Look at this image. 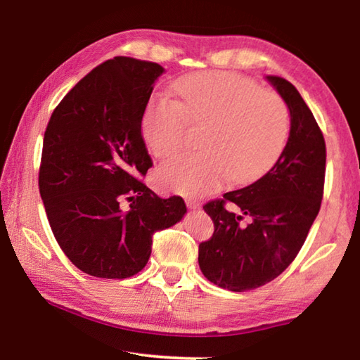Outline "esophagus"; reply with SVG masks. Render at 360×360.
<instances>
[{
	"label": "esophagus",
	"mask_w": 360,
	"mask_h": 360,
	"mask_svg": "<svg viewBox=\"0 0 360 360\" xmlns=\"http://www.w3.org/2000/svg\"><path fill=\"white\" fill-rule=\"evenodd\" d=\"M186 205H187V208H198L200 202H198V200H195V198H187Z\"/></svg>",
	"instance_id": "1"
}]
</instances>
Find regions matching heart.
Masks as SVG:
<instances>
[{
	"label": "heart",
	"instance_id": "obj_1",
	"mask_svg": "<svg viewBox=\"0 0 360 360\" xmlns=\"http://www.w3.org/2000/svg\"><path fill=\"white\" fill-rule=\"evenodd\" d=\"M179 101L158 94L149 100L141 133L149 150L169 158L184 148L188 125L203 127L202 150L184 154L158 169L174 192L203 195L225 179L248 182L275 165L288 144L290 112L276 92L235 72L210 71L174 84Z\"/></svg>",
	"mask_w": 360,
	"mask_h": 360
}]
</instances>
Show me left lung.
<instances>
[{
  "instance_id": "obj_1",
  "label": "left lung",
  "mask_w": 360,
  "mask_h": 360,
  "mask_svg": "<svg viewBox=\"0 0 360 360\" xmlns=\"http://www.w3.org/2000/svg\"><path fill=\"white\" fill-rule=\"evenodd\" d=\"M266 79L289 108L288 144L260 179L203 206L214 233L200 243V270L208 281L233 292L257 289L294 262L324 195L326 141L318 122L289 81Z\"/></svg>"
}]
</instances>
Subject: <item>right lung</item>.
Listing matches in <instances>:
<instances>
[{
  "instance_id": "1",
  "label": "right lung",
  "mask_w": 360,
  "mask_h": 360,
  "mask_svg": "<svg viewBox=\"0 0 360 360\" xmlns=\"http://www.w3.org/2000/svg\"><path fill=\"white\" fill-rule=\"evenodd\" d=\"M163 71L131 57L106 60L47 124L39 193L62 251L90 276L136 275L150 257L152 235L187 211L181 197H157L141 181L152 167L141 120Z\"/></svg>"
}]
</instances>
